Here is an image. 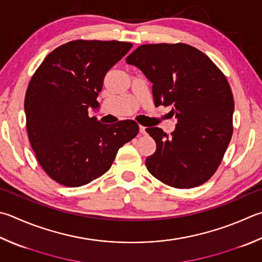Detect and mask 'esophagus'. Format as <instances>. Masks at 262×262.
I'll return each mask as SVG.
<instances>
[{
	"instance_id": "1",
	"label": "esophagus",
	"mask_w": 262,
	"mask_h": 262,
	"mask_svg": "<svg viewBox=\"0 0 262 262\" xmlns=\"http://www.w3.org/2000/svg\"><path fill=\"white\" fill-rule=\"evenodd\" d=\"M139 128H140V133L141 134H145V129H146V127H144V126H142V125H140L139 126Z\"/></svg>"
}]
</instances>
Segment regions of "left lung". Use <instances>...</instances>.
<instances>
[{"label":"left lung","mask_w":262,"mask_h":262,"mask_svg":"<svg viewBox=\"0 0 262 262\" xmlns=\"http://www.w3.org/2000/svg\"><path fill=\"white\" fill-rule=\"evenodd\" d=\"M126 61L152 82L155 105H172L178 120L170 136L158 127L145 129L157 144L145 160L147 170L178 189L207 182L234 130V97L226 75L204 52L185 43L142 45Z\"/></svg>","instance_id":"obj_1"}]
</instances>
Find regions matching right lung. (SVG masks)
Instances as JSON below:
<instances>
[{
    "label": "right lung",
    "instance_id": "obj_1",
    "mask_svg": "<svg viewBox=\"0 0 262 262\" xmlns=\"http://www.w3.org/2000/svg\"><path fill=\"white\" fill-rule=\"evenodd\" d=\"M133 47L129 42L74 40L46 57L26 90L28 140L48 177L81 187L107 172L120 147L139 133L134 120L104 125L88 116L97 107L108 70Z\"/></svg>",
    "mask_w": 262,
    "mask_h": 262
}]
</instances>
